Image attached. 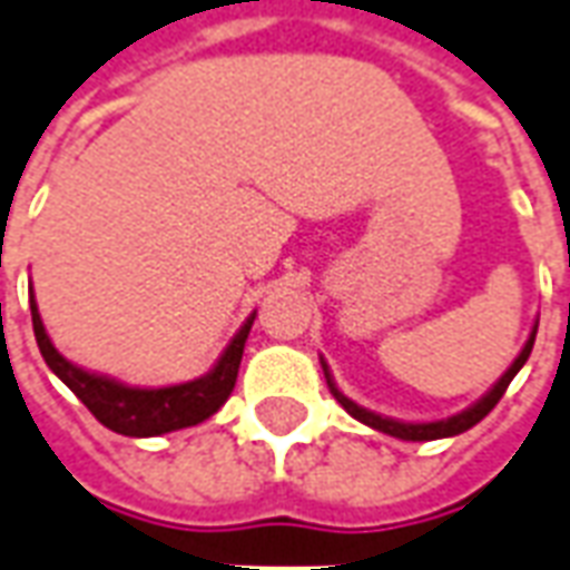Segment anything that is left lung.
Masks as SVG:
<instances>
[{
  "instance_id": "obj_1",
  "label": "left lung",
  "mask_w": 570,
  "mask_h": 570,
  "mask_svg": "<svg viewBox=\"0 0 570 570\" xmlns=\"http://www.w3.org/2000/svg\"><path fill=\"white\" fill-rule=\"evenodd\" d=\"M534 336H537V326L531 330V340L524 342V348H521L519 357L512 361V367H509L507 373L500 376V382L493 385L488 395L481 397L479 404H472V407L463 410V413H456V416L438 420V423H397V420H389V416H380V413H370V410L357 407L354 401H348V397L342 395L340 389H336V382L330 380V370H326V364H324V376H326V385H330V392H333V397H336L342 407L352 413L354 420H361V423L370 425V429H376V432H385V435L401 438V441H435V438L460 435V432H465V429H472L475 423H481V420H484V416H488V413L497 407V401L503 397V392L509 389V382L515 380V373L524 367L528 354H531V348H534Z\"/></svg>"
}]
</instances>
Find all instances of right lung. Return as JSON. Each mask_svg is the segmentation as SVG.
<instances>
[{
  "mask_svg": "<svg viewBox=\"0 0 570 570\" xmlns=\"http://www.w3.org/2000/svg\"><path fill=\"white\" fill-rule=\"evenodd\" d=\"M30 312H33L36 345H39V352L46 357V364L55 370V376L91 410V416L98 423L107 425L117 435L129 438L166 435V432H175V429H188V425L209 420L228 401L230 392H234L246 336H249V326L256 321V314H253L240 326V333L230 340L225 354L218 357L216 367L209 370L206 376H200V380L166 385V389H132V385L107 380V376H98V373H89V370L73 367L51 345L33 296H30Z\"/></svg>",
  "mask_w": 570,
  "mask_h": 570,
  "instance_id": "right-lung-1",
  "label": "right lung"
}]
</instances>
